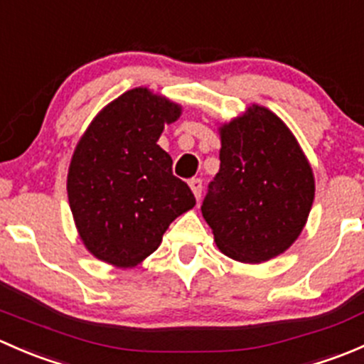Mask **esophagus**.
<instances>
[{"label":"esophagus","instance_id":"esophagus-1","mask_svg":"<svg viewBox=\"0 0 364 364\" xmlns=\"http://www.w3.org/2000/svg\"><path fill=\"white\" fill-rule=\"evenodd\" d=\"M188 185H190V188H192L196 199L199 200L200 196H203V181H200V179H190Z\"/></svg>","mask_w":364,"mask_h":364}]
</instances>
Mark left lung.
Segmentation results:
<instances>
[{
    "label": "left lung",
    "instance_id": "left-lung-1",
    "mask_svg": "<svg viewBox=\"0 0 364 364\" xmlns=\"http://www.w3.org/2000/svg\"><path fill=\"white\" fill-rule=\"evenodd\" d=\"M220 139V171L200 205L204 220L230 259H273L294 243L310 215V164L287 124L260 105L222 124Z\"/></svg>",
    "mask_w": 364,
    "mask_h": 364
}]
</instances>
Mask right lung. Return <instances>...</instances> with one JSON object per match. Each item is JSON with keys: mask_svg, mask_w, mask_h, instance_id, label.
I'll use <instances>...</instances> for the list:
<instances>
[{"mask_svg": "<svg viewBox=\"0 0 364 364\" xmlns=\"http://www.w3.org/2000/svg\"><path fill=\"white\" fill-rule=\"evenodd\" d=\"M181 105L134 87L95 116L70 161L67 192L87 252L134 267L160 247L164 232L196 205L172 159L156 144Z\"/></svg>", "mask_w": 364, "mask_h": 364, "instance_id": "obj_1", "label": "right lung"}]
</instances>
